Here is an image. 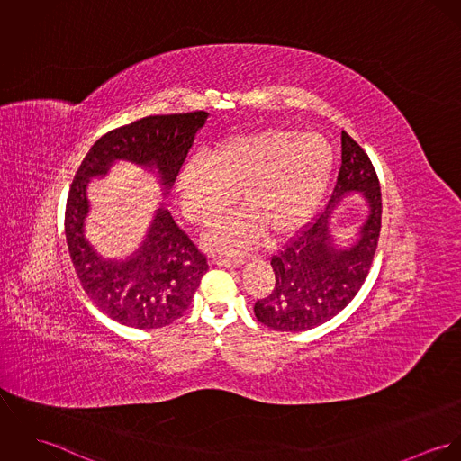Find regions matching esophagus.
Returning <instances> with one entry per match:
<instances>
[{"label":"esophagus","mask_w":461,"mask_h":461,"mask_svg":"<svg viewBox=\"0 0 461 461\" xmlns=\"http://www.w3.org/2000/svg\"><path fill=\"white\" fill-rule=\"evenodd\" d=\"M214 264L225 266V267H236V266L243 264V259L241 258H216Z\"/></svg>","instance_id":"esophagus-1"}]
</instances>
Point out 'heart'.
<instances>
[{
  "label": "heart",
  "instance_id": "1",
  "mask_svg": "<svg viewBox=\"0 0 461 461\" xmlns=\"http://www.w3.org/2000/svg\"><path fill=\"white\" fill-rule=\"evenodd\" d=\"M333 147L321 134L269 128L220 141L207 159H192L179 174L185 214L198 225L216 223L234 203L243 207L220 223L211 245L247 250L264 234L276 243L302 229L329 190Z\"/></svg>",
  "mask_w": 461,
  "mask_h": 461
}]
</instances>
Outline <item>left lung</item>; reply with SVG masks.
Wrapping results in <instances>:
<instances>
[{"instance_id": "1", "label": "left lung", "mask_w": 461, "mask_h": 461, "mask_svg": "<svg viewBox=\"0 0 461 461\" xmlns=\"http://www.w3.org/2000/svg\"><path fill=\"white\" fill-rule=\"evenodd\" d=\"M342 165L327 211L307 223L271 258L273 291L256 302L254 314L267 329L303 331L337 316L360 291L378 247L382 229V192L376 170L366 150L342 131ZM362 191L370 216L349 249L329 243L328 220L338 198Z\"/></svg>"}]
</instances>
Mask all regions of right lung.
<instances>
[{"instance_id":"1","label":"right lung","mask_w":461,"mask_h":461,"mask_svg":"<svg viewBox=\"0 0 461 461\" xmlns=\"http://www.w3.org/2000/svg\"><path fill=\"white\" fill-rule=\"evenodd\" d=\"M207 115H150L103 134L90 147L68 188L66 238L76 275L95 307L126 327L161 329L179 320L209 264L167 209L158 211L145 243L131 259H101L83 236L86 183L106 174L113 161L126 159L158 168L168 194Z\"/></svg>"}]
</instances>
